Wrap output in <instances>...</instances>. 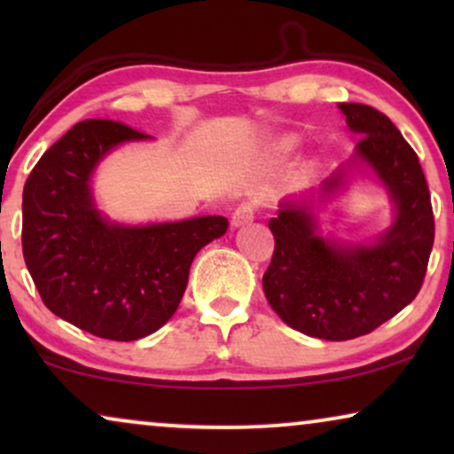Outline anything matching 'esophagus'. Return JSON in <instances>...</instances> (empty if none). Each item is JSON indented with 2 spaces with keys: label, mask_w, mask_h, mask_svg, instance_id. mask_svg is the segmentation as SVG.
Returning <instances> with one entry per match:
<instances>
[{
  "label": "esophagus",
  "mask_w": 454,
  "mask_h": 454,
  "mask_svg": "<svg viewBox=\"0 0 454 454\" xmlns=\"http://www.w3.org/2000/svg\"><path fill=\"white\" fill-rule=\"evenodd\" d=\"M256 210H258L256 202H241L239 207L233 210L231 225L241 227V225H247V223H252L254 216H256Z\"/></svg>",
  "instance_id": "34e87169"
}]
</instances>
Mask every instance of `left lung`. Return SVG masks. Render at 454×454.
<instances>
[{
	"label": "left lung",
	"instance_id": "8db88e82",
	"mask_svg": "<svg viewBox=\"0 0 454 454\" xmlns=\"http://www.w3.org/2000/svg\"><path fill=\"white\" fill-rule=\"evenodd\" d=\"M362 134L356 157L368 163L396 204L395 225L374 246H343L316 235L306 207L283 204L269 221L275 252L262 277L270 308L308 337L349 340L399 314L419 294L434 246L430 190L418 154L393 121L362 103H339ZM343 173L325 182L337 188Z\"/></svg>",
	"mask_w": 454,
	"mask_h": 454
}]
</instances>
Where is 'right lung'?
Masks as SVG:
<instances>
[{"label":"right lung","mask_w":454,"mask_h":454,"mask_svg":"<svg viewBox=\"0 0 454 454\" xmlns=\"http://www.w3.org/2000/svg\"><path fill=\"white\" fill-rule=\"evenodd\" d=\"M145 132L84 120L39 159L22 192V254L41 300L55 316L109 340H136L176 314L192 260L225 235V216L123 227L92 207L95 165Z\"/></svg>","instance_id":"right-lung-1"}]
</instances>
